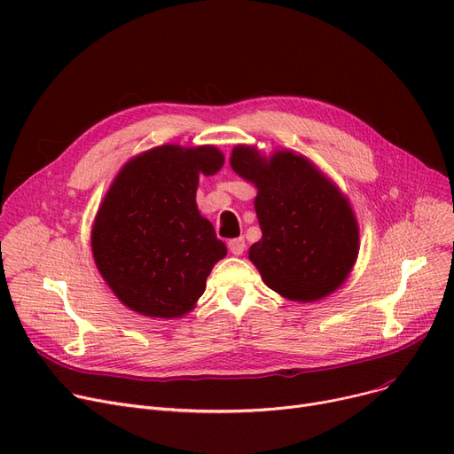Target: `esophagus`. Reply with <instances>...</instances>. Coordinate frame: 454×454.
Masks as SVG:
<instances>
[{
  "instance_id": "obj_1",
  "label": "esophagus",
  "mask_w": 454,
  "mask_h": 454,
  "mask_svg": "<svg viewBox=\"0 0 454 454\" xmlns=\"http://www.w3.org/2000/svg\"><path fill=\"white\" fill-rule=\"evenodd\" d=\"M247 245H245V239L243 237H239V239H230L228 241V250L233 254V255H241L245 252Z\"/></svg>"
}]
</instances>
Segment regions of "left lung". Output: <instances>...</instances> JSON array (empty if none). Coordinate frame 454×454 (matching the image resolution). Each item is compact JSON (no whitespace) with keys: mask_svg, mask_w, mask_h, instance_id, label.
I'll return each instance as SVG.
<instances>
[{"mask_svg":"<svg viewBox=\"0 0 454 454\" xmlns=\"http://www.w3.org/2000/svg\"><path fill=\"white\" fill-rule=\"evenodd\" d=\"M230 163L257 187L254 204L263 237L248 257L269 287L296 301L339 289L359 254V228L340 191L287 151L265 160L239 145Z\"/></svg>","mask_w":454,"mask_h":454,"instance_id":"1","label":"left lung"}]
</instances>
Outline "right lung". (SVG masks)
Listing matches in <instances>:
<instances>
[{"mask_svg":"<svg viewBox=\"0 0 454 454\" xmlns=\"http://www.w3.org/2000/svg\"><path fill=\"white\" fill-rule=\"evenodd\" d=\"M224 163L215 147L163 145L130 160L95 217L91 250L132 311L176 318L193 309L226 247L197 209L199 175Z\"/></svg>","mask_w":454,"mask_h":454,"instance_id":"right-lung-1","label":"right lung"}]
</instances>
